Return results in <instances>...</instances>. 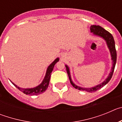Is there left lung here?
Here are the masks:
<instances>
[{
    "label": "left lung",
    "instance_id": "8db88e82",
    "mask_svg": "<svg viewBox=\"0 0 122 122\" xmlns=\"http://www.w3.org/2000/svg\"><path fill=\"white\" fill-rule=\"evenodd\" d=\"M90 29V32L93 33V35H95V36H100V37L102 38L103 39L105 40L106 45L107 46V48L109 49L110 54H111V60H112V66L111 68V71L110 72L107 77L106 79L103 82L97 85V86H95V87H90V88H84V87H79V86H77V85L75 84L73 82V81H72L71 77L70 71V69H69L68 66L65 65V66H66V72H67L69 79H70V81L71 84L73 86V87L79 90H83V91H86L87 92H91L92 93V92H94L101 89V87H103L106 84H107V83L109 82V81L111 80V79L113 73H114L116 61H117V52H116L115 41H114V38H113V36L109 32H107V30H106L105 29H103V27H101L100 25H91Z\"/></svg>",
    "mask_w": 122,
    "mask_h": 122
}]
</instances>
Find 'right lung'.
<instances>
[{"label": "right lung", "instance_id": "obj_1", "mask_svg": "<svg viewBox=\"0 0 122 122\" xmlns=\"http://www.w3.org/2000/svg\"><path fill=\"white\" fill-rule=\"evenodd\" d=\"M59 61V58H57L54 60L53 62H52V63H51L49 65V66H48V68H47V70H46V74H45V76L44 77L43 80L41 82L40 84L38 85V86L35 87H33V88H28V89H23V88H21V87H18L13 82H12L13 84L15 86V87L18 88L20 91L24 93H25V95H39L41 93H43L46 90V89H48V86H49V81H50V77L51 75V73L53 70L54 67V65H56V63L57 62H58Z\"/></svg>", "mask_w": 122, "mask_h": 122}]
</instances>
